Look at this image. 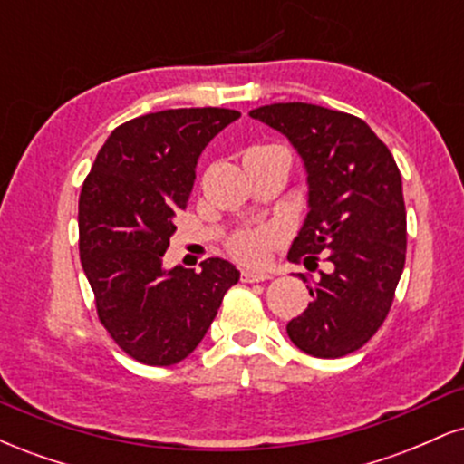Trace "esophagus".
Returning a JSON list of instances; mask_svg holds the SVG:
<instances>
[{"label": "esophagus", "mask_w": 464, "mask_h": 464, "mask_svg": "<svg viewBox=\"0 0 464 464\" xmlns=\"http://www.w3.org/2000/svg\"><path fill=\"white\" fill-rule=\"evenodd\" d=\"M242 281L244 284H259V281H268L273 279V275L268 273H255V270H242Z\"/></svg>", "instance_id": "34e87169"}]
</instances>
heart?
<instances>
[{"instance_id": "heart-1", "label": "heart", "mask_w": 464, "mask_h": 464, "mask_svg": "<svg viewBox=\"0 0 464 464\" xmlns=\"http://www.w3.org/2000/svg\"><path fill=\"white\" fill-rule=\"evenodd\" d=\"M281 242H284V231L279 225H257L239 228L233 236H228L225 248L239 264L259 266Z\"/></svg>"}]
</instances>
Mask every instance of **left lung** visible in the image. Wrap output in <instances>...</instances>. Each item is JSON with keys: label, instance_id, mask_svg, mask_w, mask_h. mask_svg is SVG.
<instances>
[{"label": "left lung", "instance_id": "left-lung-1", "mask_svg": "<svg viewBox=\"0 0 464 464\" xmlns=\"http://www.w3.org/2000/svg\"><path fill=\"white\" fill-rule=\"evenodd\" d=\"M250 117L284 132L310 183V214L287 259L318 276L287 335L314 358H343L377 334L395 299L406 264L401 174L386 143L355 115L284 102Z\"/></svg>", "mask_w": 464, "mask_h": 464}]
</instances>
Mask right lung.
<instances>
[{
  "label": "right lung",
  "instance_id": "1",
  "mask_svg": "<svg viewBox=\"0 0 464 464\" xmlns=\"http://www.w3.org/2000/svg\"><path fill=\"white\" fill-rule=\"evenodd\" d=\"M237 111L168 109L124 121L100 148L78 205L80 262L95 310L115 344L146 366L179 364L198 347L236 266L163 270V255L188 209L196 161Z\"/></svg>",
  "mask_w": 464,
  "mask_h": 464
}]
</instances>
